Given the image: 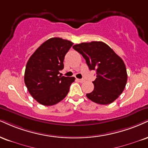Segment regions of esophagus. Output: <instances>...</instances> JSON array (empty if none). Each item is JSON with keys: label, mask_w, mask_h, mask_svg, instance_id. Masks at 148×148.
<instances>
[{"label": "esophagus", "mask_w": 148, "mask_h": 148, "mask_svg": "<svg viewBox=\"0 0 148 148\" xmlns=\"http://www.w3.org/2000/svg\"><path fill=\"white\" fill-rule=\"evenodd\" d=\"M77 81L80 82V83H83V82H85V80L84 79H77Z\"/></svg>", "instance_id": "obj_1"}]
</instances>
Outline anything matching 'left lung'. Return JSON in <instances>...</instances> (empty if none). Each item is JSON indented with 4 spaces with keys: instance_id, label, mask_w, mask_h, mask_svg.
<instances>
[{
    "instance_id": "obj_1",
    "label": "left lung",
    "mask_w": 148,
    "mask_h": 148,
    "mask_svg": "<svg viewBox=\"0 0 148 148\" xmlns=\"http://www.w3.org/2000/svg\"><path fill=\"white\" fill-rule=\"evenodd\" d=\"M85 59L90 70H96L94 90L86 96L101 105L114 102L125 88L127 74L123 60L111 47L101 41L82 42L73 46Z\"/></svg>"
}]
</instances>
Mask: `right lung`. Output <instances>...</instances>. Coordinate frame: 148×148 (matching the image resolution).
<instances>
[{
	"instance_id": "1",
	"label": "right lung",
	"mask_w": 148,
	"mask_h": 148,
	"mask_svg": "<svg viewBox=\"0 0 148 148\" xmlns=\"http://www.w3.org/2000/svg\"><path fill=\"white\" fill-rule=\"evenodd\" d=\"M69 40L51 38L30 56L25 71V83L32 97L40 104L50 106L67 96L74 77L59 76L65 54L73 45Z\"/></svg>"
}]
</instances>
